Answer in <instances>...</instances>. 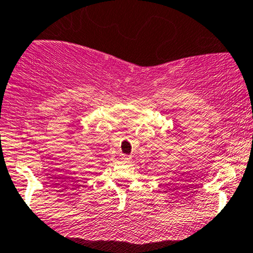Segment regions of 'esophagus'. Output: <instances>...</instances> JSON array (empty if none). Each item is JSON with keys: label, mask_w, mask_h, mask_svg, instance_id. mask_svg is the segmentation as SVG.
I'll return each instance as SVG.
<instances>
[{"label": "esophagus", "mask_w": 253, "mask_h": 253, "mask_svg": "<svg viewBox=\"0 0 253 253\" xmlns=\"http://www.w3.org/2000/svg\"><path fill=\"white\" fill-rule=\"evenodd\" d=\"M121 159H122V162H125V163H128V162H131V156H122L121 157Z\"/></svg>", "instance_id": "1"}]
</instances>
